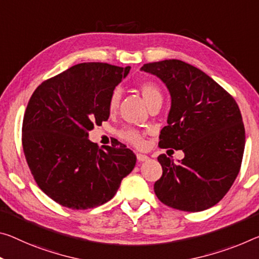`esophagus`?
<instances>
[{
    "label": "esophagus",
    "instance_id": "obj_1",
    "mask_svg": "<svg viewBox=\"0 0 259 259\" xmlns=\"http://www.w3.org/2000/svg\"><path fill=\"white\" fill-rule=\"evenodd\" d=\"M137 160H138L139 162H142V161H146V160H149V157H147V155H145V154L137 153Z\"/></svg>",
    "mask_w": 259,
    "mask_h": 259
}]
</instances>
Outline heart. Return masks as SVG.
<instances>
[{
    "mask_svg": "<svg viewBox=\"0 0 259 259\" xmlns=\"http://www.w3.org/2000/svg\"><path fill=\"white\" fill-rule=\"evenodd\" d=\"M137 89L149 107L155 104V102L162 100L161 90L159 89V86L157 84L152 83V81H142V83L138 84ZM121 97V91L118 89L114 90L112 94H110L107 106L109 114H115L117 112L118 107H120ZM118 136H120V138L123 139L124 142H128L135 146L143 145L142 134L134 128H123L122 130H120V133H118Z\"/></svg>",
    "mask_w": 259,
    "mask_h": 259,
    "instance_id": "obj_1",
    "label": "heart"
}]
</instances>
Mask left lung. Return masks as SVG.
<instances>
[{
	"label": "left lung",
	"mask_w": 259,
	"mask_h": 259,
	"mask_svg": "<svg viewBox=\"0 0 259 259\" xmlns=\"http://www.w3.org/2000/svg\"><path fill=\"white\" fill-rule=\"evenodd\" d=\"M142 70L158 76L171 97L159 147L184 152L179 163L159 155L162 175L154 183L155 195L180 211L212 207L227 194L241 168L245 131L239 106L210 76L183 61L146 63Z\"/></svg>",
	"instance_id": "8db88e82"
}]
</instances>
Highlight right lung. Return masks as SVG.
<instances>
[{"mask_svg":"<svg viewBox=\"0 0 259 259\" xmlns=\"http://www.w3.org/2000/svg\"><path fill=\"white\" fill-rule=\"evenodd\" d=\"M130 67L79 63L42 81L24 114L22 143L38 187L62 206L107 203L136 165L126 146L99 149L88 131L109 117L108 99Z\"/></svg>","mask_w":259,"mask_h":259,"instance_id":"1","label":"right lung"}]
</instances>
